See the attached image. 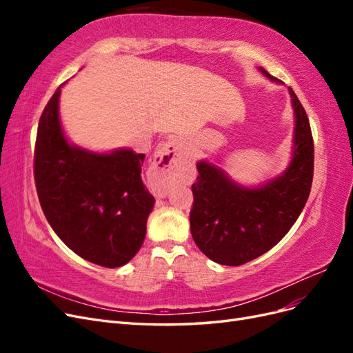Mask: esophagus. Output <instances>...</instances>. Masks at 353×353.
<instances>
[{"mask_svg": "<svg viewBox=\"0 0 353 353\" xmlns=\"http://www.w3.org/2000/svg\"><path fill=\"white\" fill-rule=\"evenodd\" d=\"M181 159H183V154H181V141L176 140V138L166 141L159 148L150 170V188L154 196H166L170 179H172L175 170L178 169Z\"/></svg>", "mask_w": 353, "mask_h": 353, "instance_id": "esophagus-1", "label": "esophagus"}]
</instances>
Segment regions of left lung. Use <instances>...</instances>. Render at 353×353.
Segmentation results:
<instances>
[{
    "instance_id": "1",
    "label": "left lung",
    "mask_w": 353,
    "mask_h": 353,
    "mask_svg": "<svg viewBox=\"0 0 353 353\" xmlns=\"http://www.w3.org/2000/svg\"><path fill=\"white\" fill-rule=\"evenodd\" d=\"M265 78L281 83L263 68ZM294 128L288 166L261 185L234 181L221 166L199 160L190 230L197 248L221 265L239 266L266 253L290 231L311 193L314 140L303 105L288 88Z\"/></svg>"
}]
</instances>
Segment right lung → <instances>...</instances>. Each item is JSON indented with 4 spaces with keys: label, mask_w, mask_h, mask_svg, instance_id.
I'll use <instances>...</instances> for the list:
<instances>
[{
    "label": "right lung",
    "mask_w": 353,
    "mask_h": 353,
    "mask_svg": "<svg viewBox=\"0 0 353 353\" xmlns=\"http://www.w3.org/2000/svg\"><path fill=\"white\" fill-rule=\"evenodd\" d=\"M61 87L38 125L34 168L41 208L70 250L117 268L141 249L154 206L141 179L145 156L131 148L99 153L70 143L60 121Z\"/></svg>",
    "instance_id": "obj_1"
}]
</instances>
